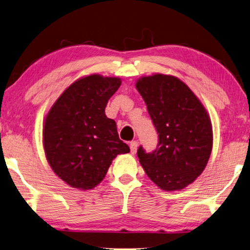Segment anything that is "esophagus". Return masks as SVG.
<instances>
[{"label":"esophagus","instance_id":"1","mask_svg":"<svg viewBox=\"0 0 250 250\" xmlns=\"http://www.w3.org/2000/svg\"><path fill=\"white\" fill-rule=\"evenodd\" d=\"M129 147H130V152L133 153V154H135L136 152H137L138 141H131L130 145H129Z\"/></svg>","mask_w":250,"mask_h":250}]
</instances>
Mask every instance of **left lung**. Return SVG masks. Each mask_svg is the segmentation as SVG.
Masks as SVG:
<instances>
[{
	"label": "left lung",
	"instance_id": "8db88e82",
	"mask_svg": "<svg viewBox=\"0 0 250 250\" xmlns=\"http://www.w3.org/2000/svg\"><path fill=\"white\" fill-rule=\"evenodd\" d=\"M159 134L157 149L137 155L146 174L159 188L181 190L194 182L209 161L212 124L190 88L172 75L154 74L136 82Z\"/></svg>",
	"mask_w": 250,
	"mask_h": 250
}]
</instances>
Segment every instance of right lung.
<instances>
[{
    "label": "right lung",
    "mask_w": 250,
    "mask_h": 250,
    "mask_svg": "<svg viewBox=\"0 0 250 250\" xmlns=\"http://www.w3.org/2000/svg\"><path fill=\"white\" fill-rule=\"evenodd\" d=\"M122 83L91 74L63 91L45 115L43 148L51 168L70 187L88 190L105 177L117 154L129 147L119 137L105 106Z\"/></svg>",
    "instance_id": "add662e5"
}]
</instances>
